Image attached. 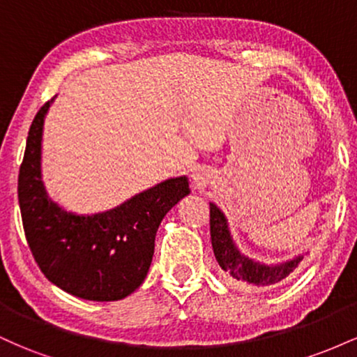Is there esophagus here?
Instances as JSON below:
<instances>
[{
	"label": "esophagus",
	"instance_id": "34e87169",
	"mask_svg": "<svg viewBox=\"0 0 357 357\" xmlns=\"http://www.w3.org/2000/svg\"><path fill=\"white\" fill-rule=\"evenodd\" d=\"M192 179H195V181H198V179H199V178H198V174H195V176H192Z\"/></svg>",
	"mask_w": 357,
	"mask_h": 357
}]
</instances>
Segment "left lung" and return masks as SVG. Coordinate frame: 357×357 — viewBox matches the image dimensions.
I'll return each instance as SVG.
<instances>
[{
  "mask_svg": "<svg viewBox=\"0 0 357 357\" xmlns=\"http://www.w3.org/2000/svg\"><path fill=\"white\" fill-rule=\"evenodd\" d=\"M210 231L213 253L220 268L223 270L227 278L240 285L268 287L278 284L301 265L302 258L307 253L302 252L277 264H265L245 255L233 240L228 218L213 202L210 203Z\"/></svg>",
  "mask_w": 357,
  "mask_h": 357,
  "instance_id": "8db88e82",
  "label": "left lung"
}]
</instances>
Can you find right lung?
<instances>
[{
  "label": "right lung",
  "instance_id": "right-lung-1",
  "mask_svg": "<svg viewBox=\"0 0 357 357\" xmlns=\"http://www.w3.org/2000/svg\"><path fill=\"white\" fill-rule=\"evenodd\" d=\"M55 97L31 122L20 167L24 235L52 284L85 301H121L144 282L159 225L190 195V181L186 176L169 178L99 213L82 215L63 208L50 198L42 173L45 117Z\"/></svg>",
  "mask_w": 357,
  "mask_h": 357
}]
</instances>
